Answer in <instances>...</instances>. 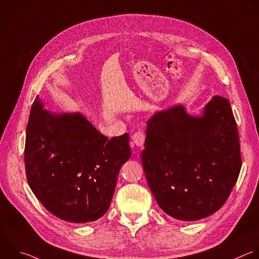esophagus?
I'll return each instance as SVG.
<instances>
[{
  "instance_id": "esophagus-1",
  "label": "esophagus",
  "mask_w": 259,
  "mask_h": 259,
  "mask_svg": "<svg viewBox=\"0 0 259 259\" xmlns=\"http://www.w3.org/2000/svg\"><path fill=\"white\" fill-rule=\"evenodd\" d=\"M132 140H133V143L138 146V147H141L144 143V140H145V134H144V131L141 130V129H138L133 135H132Z\"/></svg>"
}]
</instances>
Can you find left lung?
Masks as SVG:
<instances>
[{
	"instance_id": "obj_1",
	"label": "left lung",
	"mask_w": 259,
	"mask_h": 259,
	"mask_svg": "<svg viewBox=\"0 0 259 259\" xmlns=\"http://www.w3.org/2000/svg\"><path fill=\"white\" fill-rule=\"evenodd\" d=\"M141 160L159 207L191 222L218 211L233 190L242 165L236 121L226 98L214 96L201 117L182 106L147 121Z\"/></svg>"
}]
</instances>
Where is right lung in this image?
<instances>
[{"label": "right lung", "instance_id": "1", "mask_svg": "<svg viewBox=\"0 0 259 259\" xmlns=\"http://www.w3.org/2000/svg\"><path fill=\"white\" fill-rule=\"evenodd\" d=\"M35 98L26 128L24 161L30 189L57 218L88 223L110 207L129 134L109 139L81 114H53Z\"/></svg>", "mask_w": 259, "mask_h": 259}]
</instances>
